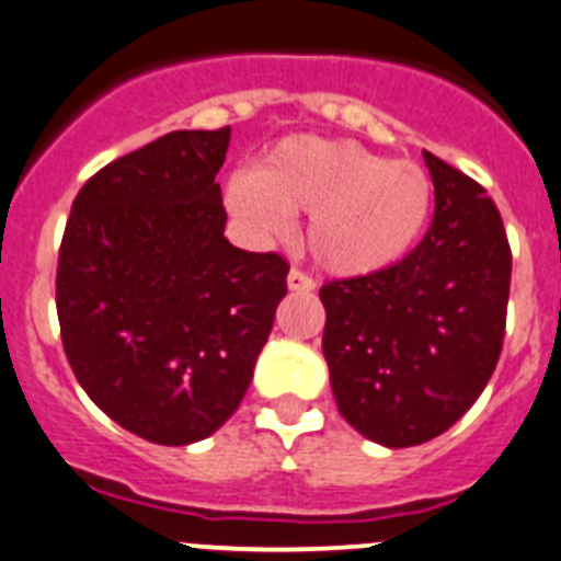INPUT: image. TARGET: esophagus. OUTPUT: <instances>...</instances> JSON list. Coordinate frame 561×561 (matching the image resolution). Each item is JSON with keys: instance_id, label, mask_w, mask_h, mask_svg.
<instances>
[{"instance_id": "1", "label": "esophagus", "mask_w": 561, "mask_h": 561, "mask_svg": "<svg viewBox=\"0 0 561 561\" xmlns=\"http://www.w3.org/2000/svg\"><path fill=\"white\" fill-rule=\"evenodd\" d=\"M287 287L296 293H310V290H316V279H312V276H307L305 271L293 268L290 274H287Z\"/></svg>"}]
</instances>
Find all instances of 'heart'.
<instances>
[{
  "label": "heart",
  "instance_id": "obj_1",
  "mask_svg": "<svg viewBox=\"0 0 561 561\" xmlns=\"http://www.w3.org/2000/svg\"><path fill=\"white\" fill-rule=\"evenodd\" d=\"M226 198L262 234L282 231L287 215H310L312 260L330 274L368 276L416 245L433 184L416 161H388L350 139L299 136L276 145L254 175L231 179Z\"/></svg>",
  "mask_w": 561,
  "mask_h": 561
}]
</instances>
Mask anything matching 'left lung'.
<instances>
[{"label":"left lung","instance_id":"left-lung-1","mask_svg":"<svg viewBox=\"0 0 561 561\" xmlns=\"http://www.w3.org/2000/svg\"><path fill=\"white\" fill-rule=\"evenodd\" d=\"M436 209L397 265L321 287L324 357L341 416L386 447L450 431L492 377L512 249L483 186L425 150Z\"/></svg>","mask_w":561,"mask_h":561}]
</instances>
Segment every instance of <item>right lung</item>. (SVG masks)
Masks as SVG:
<instances>
[{"label": "right lung", "instance_id": "add662e5", "mask_svg": "<svg viewBox=\"0 0 561 561\" xmlns=\"http://www.w3.org/2000/svg\"><path fill=\"white\" fill-rule=\"evenodd\" d=\"M231 128L173 130L80 186L55 307L83 391L153 444L211 436L245 397L287 293V260L224 237L215 175Z\"/></svg>", "mask_w": 561, "mask_h": 561}]
</instances>
